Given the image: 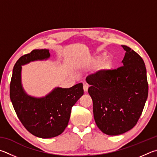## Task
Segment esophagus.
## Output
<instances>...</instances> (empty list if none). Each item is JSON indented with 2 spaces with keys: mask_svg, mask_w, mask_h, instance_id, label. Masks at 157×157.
Returning <instances> with one entry per match:
<instances>
[{
  "mask_svg": "<svg viewBox=\"0 0 157 157\" xmlns=\"http://www.w3.org/2000/svg\"><path fill=\"white\" fill-rule=\"evenodd\" d=\"M88 87H89V86L86 83H84L83 84V90L85 92H87V90H88Z\"/></svg>",
  "mask_w": 157,
  "mask_h": 157,
  "instance_id": "1",
  "label": "esophagus"
}]
</instances>
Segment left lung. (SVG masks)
<instances>
[{
  "instance_id": "8db88e82",
  "label": "left lung",
  "mask_w": 157,
  "mask_h": 157,
  "mask_svg": "<svg viewBox=\"0 0 157 157\" xmlns=\"http://www.w3.org/2000/svg\"><path fill=\"white\" fill-rule=\"evenodd\" d=\"M122 47L125 51L123 66L99 70L86 78L96 124L111 136L125 133L135 126L148 95L144 60L130 48Z\"/></svg>"
}]
</instances>
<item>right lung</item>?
<instances>
[{
	"instance_id": "1",
	"label": "right lung",
	"mask_w": 157,
	"mask_h": 157,
	"mask_svg": "<svg viewBox=\"0 0 157 157\" xmlns=\"http://www.w3.org/2000/svg\"><path fill=\"white\" fill-rule=\"evenodd\" d=\"M50 57L48 49H34L25 54L14 65L10 83V96L17 117L25 128L39 138L60 135L68 125L72 106L83 94V83L70 88L56 87L44 97H31L21 83L22 65Z\"/></svg>"
}]
</instances>
